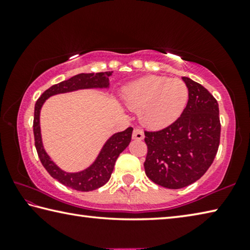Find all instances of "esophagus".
I'll return each instance as SVG.
<instances>
[{"instance_id": "1", "label": "esophagus", "mask_w": 250, "mask_h": 250, "mask_svg": "<svg viewBox=\"0 0 250 250\" xmlns=\"http://www.w3.org/2000/svg\"><path fill=\"white\" fill-rule=\"evenodd\" d=\"M132 138L134 140H142L145 138V134H143V131L141 129H134L132 133Z\"/></svg>"}]
</instances>
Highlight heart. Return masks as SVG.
<instances>
[{"label": "heart", "mask_w": 250, "mask_h": 250, "mask_svg": "<svg viewBox=\"0 0 250 250\" xmlns=\"http://www.w3.org/2000/svg\"><path fill=\"white\" fill-rule=\"evenodd\" d=\"M122 99L130 110H141L143 125L162 129L183 113L188 101V89L181 79L146 76L125 87Z\"/></svg>", "instance_id": "heart-1"}]
</instances>
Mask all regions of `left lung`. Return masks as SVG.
<instances>
[{
    "label": "left lung",
    "mask_w": 250,
    "mask_h": 250,
    "mask_svg": "<svg viewBox=\"0 0 250 250\" xmlns=\"http://www.w3.org/2000/svg\"><path fill=\"white\" fill-rule=\"evenodd\" d=\"M188 89L183 113L167 128L145 132L147 155L146 174L155 184L182 188L196 182L208 170L221 138L216 99L201 83L182 77Z\"/></svg>",
    "instance_id": "obj_1"
}]
</instances>
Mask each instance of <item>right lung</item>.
Here are the masks:
<instances>
[{
  "label": "right lung",
  "mask_w": 250,
  "mask_h": 250,
  "mask_svg": "<svg viewBox=\"0 0 250 250\" xmlns=\"http://www.w3.org/2000/svg\"><path fill=\"white\" fill-rule=\"evenodd\" d=\"M112 74L113 71L76 75L68 80H64V82L48 88L35 104L33 130L34 138H35V146L41 162L50 176L61 182L62 184L76 189V191H94V189L99 188L100 186L107 183L110 176H111L118 156L130 145L133 129L128 128L122 132L113 133L111 137H109L100 149L98 155L96 156L94 162L89 167L78 172H66L50 159V156L45 150L41 131V110L45 101L49 97L55 95L66 94V92H73L82 89H109V77L112 76Z\"/></svg>",
  "instance_id": "right-lung-1"
}]
</instances>
